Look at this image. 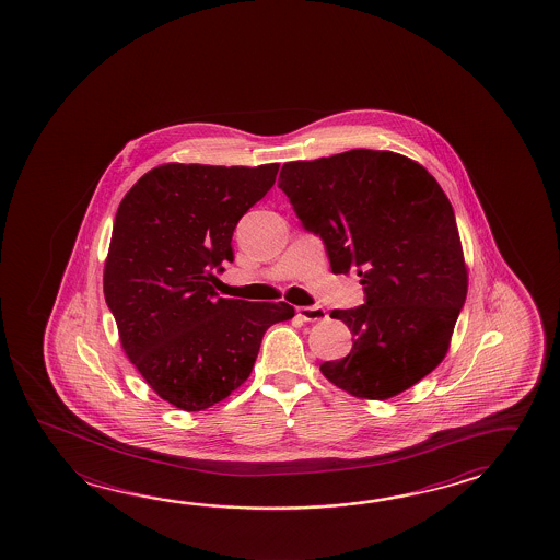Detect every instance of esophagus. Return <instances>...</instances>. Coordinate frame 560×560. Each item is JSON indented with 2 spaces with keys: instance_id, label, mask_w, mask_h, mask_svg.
Instances as JSON below:
<instances>
[{
  "instance_id": "obj_1",
  "label": "esophagus",
  "mask_w": 560,
  "mask_h": 560,
  "mask_svg": "<svg viewBox=\"0 0 560 560\" xmlns=\"http://www.w3.org/2000/svg\"><path fill=\"white\" fill-rule=\"evenodd\" d=\"M298 316L306 322H322L328 318L326 310L322 306H302L298 307Z\"/></svg>"
}]
</instances>
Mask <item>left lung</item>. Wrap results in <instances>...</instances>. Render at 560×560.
I'll use <instances>...</instances> for the list:
<instances>
[{"label":"left lung","mask_w":560,"mask_h":560,"mask_svg":"<svg viewBox=\"0 0 560 560\" xmlns=\"http://www.w3.org/2000/svg\"><path fill=\"white\" fill-rule=\"evenodd\" d=\"M282 188L334 275L355 270L365 304L334 310L353 334L343 360L319 365L363 399H389L450 350L467 296V268L450 198L423 166L392 151L353 149L285 163Z\"/></svg>","instance_id":"1"}]
</instances>
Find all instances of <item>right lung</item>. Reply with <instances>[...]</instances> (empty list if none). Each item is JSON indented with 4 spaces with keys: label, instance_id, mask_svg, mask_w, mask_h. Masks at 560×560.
Wrapping results in <instances>:
<instances>
[{
    "label": "right lung",
    "instance_id": "add662e5",
    "mask_svg": "<svg viewBox=\"0 0 560 560\" xmlns=\"http://www.w3.org/2000/svg\"><path fill=\"white\" fill-rule=\"evenodd\" d=\"M278 163H168L141 176L119 205L103 292L127 358L154 394L202 411L253 372L264 331L294 318L285 302L219 298L238 220L272 188Z\"/></svg>",
    "mask_w": 560,
    "mask_h": 560
}]
</instances>
